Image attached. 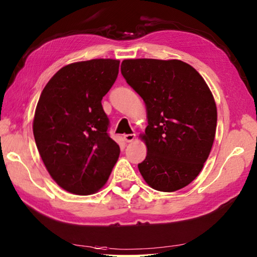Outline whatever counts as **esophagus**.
I'll return each mask as SVG.
<instances>
[{"mask_svg": "<svg viewBox=\"0 0 257 257\" xmlns=\"http://www.w3.org/2000/svg\"><path fill=\"white\" fill-rule=\"evenodd\" d=\"M136 138V135L135 134H127V135H123V139L127 143H132L134 139Z\"/></svg>", "mask_w": 257, "mask_h": 257, "instance_id": "1", "label": "esophagus"}]
</instances>
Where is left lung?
Listing matches in <instances>:
<instances>
[{"instance_id":"left-lung-1","label":"left lung","mask_w":257,"mask_h":257,"mask_svg":"<svg viewBox=\"0 0 257 257\" xmlns=\"http://www.w3.org/2000/svg\"><path fill=\"white\" fill-rule=\"evenodd\" d=\"M121 74L147 110V156L139 172L157 191L184 188L201 172L214 141L211 91L191 65L177 59H124Z\"/></svg>"}]
</instances>
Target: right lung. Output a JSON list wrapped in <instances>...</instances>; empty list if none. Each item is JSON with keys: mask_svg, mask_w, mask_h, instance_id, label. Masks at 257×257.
Here are the masks:
<instances>
[{"mask_svg": "<svg viewBox=\"0 0 257 257\" xmlns=\"http://www.w3.org/2000/svg\"><path fill=\"white\" fill-rule=\"evenodd\" d=\"M119 64L101 58L66 65L41 92L32 124L37 148L53 180L71 193H95L118 161L120 148L109 136L101 101Z\"/></svg>", "mask_w": 257, "mask_h": 257, "instance_id": "right-lung-1", "label": "right lung"}]
</instances>
